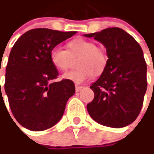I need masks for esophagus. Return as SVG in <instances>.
<instances>
[{
	"label": "esophagus",
	"instance_id": "obj_1",
	"mask_svg": "<svg viewBox=\"0 0 154 154\" xmlns=\"http://www.w3.org/2000/svg\"><path fill=\"white\" fill-rule=\"evenodd\" d=\"M82 89H83V86H79V85L75 86V91H76V92H79V91H80Z\"/></svg>",
	"mask_w": 154,
	"mask_h": 154
}]
</instances>
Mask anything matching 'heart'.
<instances>
[{
  "label": "heart",
  "instance_id": "heart-1",
  "mask_svg": "<svg viewBox=\"0 0 154 154\" xmlns=\"http://www.w3.org/2000/svg\"><path fill=\"white\" fill-rule=\"evenodd\" d=\"M65 51L59 46L51 49L50 60L59 71H66L70 65V60L79 56L76 66L78 69L63 75V78L79 85L92 79L95 75H101L108 65V55L101 48L91 40L75 38L66 44Z\"/></svg>",
  "mask_w": 154,
  "mask_h": 154
}]
</instances>
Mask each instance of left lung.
I'll return each instance as SVG.
<instances>
[{
	"instance_id": "left-lung-1",
	"label": "left lung",
	"mask_w": 154,
	"mask_h": 154,
	"mask_svg": "<svg viewBox=\"0 0 154 154\" xmlns=\"http://www.w3.org/2000/svg\"><path fill=\"white\" fill-rule=\"evenodd\" d=\"M85 36L101 42L109 58L105 70L90 86L94 98L87 104L88 112L103 126L125 127L138 116L147 90L143 50L134 37L118 27Z\"/></svg>"
}]
</instances>
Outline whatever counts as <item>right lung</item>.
<instances>
[{"label": "right lung", "instance_id": "obj_1", "mask_svg": "<svg viewBox=\"0 0 154 154\" xmlns=\"http://www.w3.org/2000/svg\"><path fill=\"white\" fill-rule=\"evenodd\" d=\"M75 34L32 29L13 45L5 68V91L13 116L27 129L43 131L57 124L75 94L70 80L53 82L59 73L50 60L51 49Z\"/></svg>", "mask_w": 154, "mask_h": 154}]
</instances>
